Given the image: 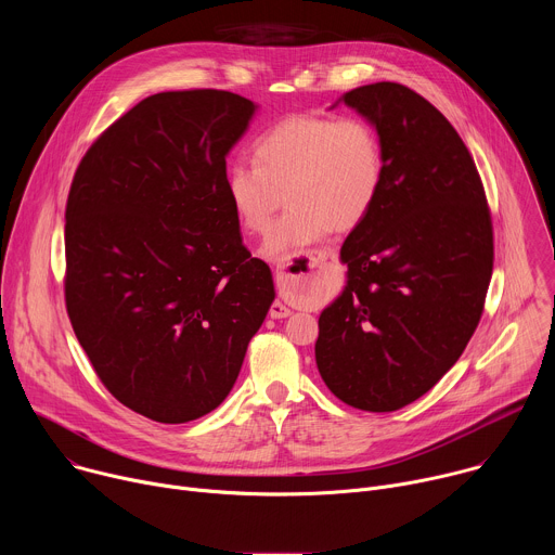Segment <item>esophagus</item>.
I'll return each instance as SVG.
<instances>
[{"label":"esophagus","mask_w":555,"mask_h":555,"mask_svg":"<svg viewBox=\"0 0 555 555\" xmlns=\"http://www.w3.org/2000/svg\"><path fill=\"white\" fill-rule=\"evenodd\" d=\"M334 261V253L327 250V248H321V250H307L302 253L298 259H292V257H285L276 263V270H274V276H276V283L281 287H296V283L313 272L319 270L323 266H330ZM292 313L289 307H285L283 302H272L270 305V315L272 319H287V315Z\"/></svg>","instance_id":"esophagus-1"}]
</instances>
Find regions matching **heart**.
<instances>
[{
  "label": "heart",
  "instance_id": "obj_1",
  "mask_svg": "<svg viewBox=\"0 0 555 555\" xmlns=\"http://www.w3.org/2000/svg\"><path fill=\"white\" fill-rule=\"evenodd\" d=\"M255 163L230 167L225 189L240 223L263 234L287 195L289 208L263 244L285 259L338 228H356L384 186V146L364 118L289 116L255 144Z\"/></svg>",
  "mask_w": 555,
  "mask_h": 555
}]
</instances>
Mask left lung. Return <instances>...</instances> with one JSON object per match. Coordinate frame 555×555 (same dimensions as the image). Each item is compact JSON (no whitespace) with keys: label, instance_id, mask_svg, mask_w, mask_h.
<instances>
[{"label":"left lung","instance_id":"8db88e82","mask_svg":"<svg viewBox=\"0 0 555 555\" xmlns=\"http://www.w3.org/2000/svg\"><path fill=\"white\" fill-rule=\"evenodd\" d=\"M340 101L384 146V186L349 232L343 294L323 309L315 364L345 404L398 411L428 392L477 330L494 266L481 176L456 129L400 83Z\"/></svg>","mask_w":555,"mask_h":555}]
</instances>
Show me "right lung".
Returning a JSON list of instances; mask_svg holds the SVG:
<instances>
[{
    "mask_svg": "<svg viewBox=\"0 0 555 555\" xmlns=\"http://www.w3.org/2000/svg\"><path fill=\"white\" fill-rule=\"evenodd\" d=\"M257 105L160 92L107 127L65 206V307L105 388L160 424L215 411L274 300L242 242L225 155Z\"/></svg>",
    "mask_w": 555,
    "mask_h": 555,
    "instance_id": "obj_1",
    "label": "right lung"
}]
</instances>
